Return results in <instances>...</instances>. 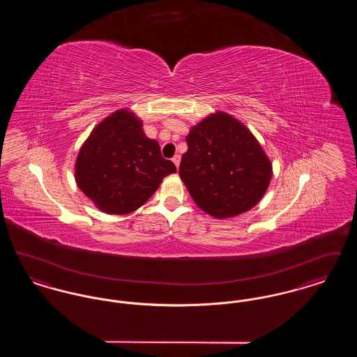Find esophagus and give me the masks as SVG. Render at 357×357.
<instances>
[{"label":"esophagus","instance_id":"34e87169","mask_svg":"<svg viewBox=\"0 0 357 357\" xmlns=\"http://www.w3.org/2000/svg\"><path fill=\"white\" fill-rule=\"evenodd\" d=\"M172 162H174L175 167H176V169H179V163H181V156H179V155H175V156L172 158Z\"/></svg>","mask_w":357,"mask_h":357}]
</instances>
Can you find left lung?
Returning a JSON list of instances; mask_svg holds the SVG:
<instances>
[{"label":"left lung","mask_w":357,"mask_h":357,"mask_svg":"<svg viewBox=\"0 0 357 357\" xmlns=\"http://www.w3.org/2000/svg\"><path fill=\"white\" fill-rule=\"evenodd\" d=\"M186 142L179 176L204 213L217 220L231 218L262 199L272 163L242 121L217 111L191 127Z\"/></svg>","instance_id":"8db88e82"}]
</instances>
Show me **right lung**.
<instances>
[{"label":"right lung","instance_id":"obj_1","mask_svg":"<svg viewBox=\"0 0 357 357\" xmlns=\"http://www.w3.org/2000/svg\"><path fill=\"white\" fill-rule=\"evenodd\" d=\"M176 172L143 121L128 108L102 120L86 137L75 163L79 188L99 210L124 215L146 204L165 176Z\"/></svg>","mask_w":357,"mask_h":357}]
</instances>
